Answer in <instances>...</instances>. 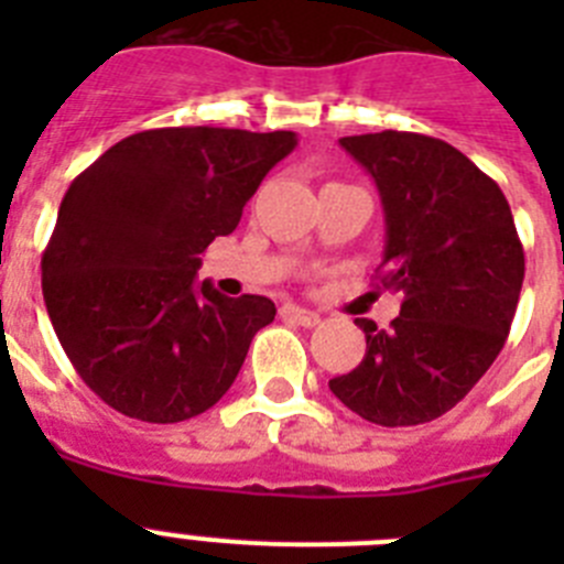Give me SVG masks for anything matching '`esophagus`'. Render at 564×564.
<instances>
[{
	"instance_id": "34e87169",
	"label": "esophagus",
	"mask_w": 564,
	"mask_h": 564,
	"mask_svg": "<svg viewBox=\"0 0 564 564\" xmlns=\"http://www.w3.org/2000/svg\"><path fill=\"white\" fill-rule=\"evenodd\" d=\"M282 318H288V322H293V325H302V327H316L318 325V313L307 311V307H299V305L282 307Z\"/></svg>"
}]
</instances>
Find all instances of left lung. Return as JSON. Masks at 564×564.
Wrapping results in <instances>:
<instances>
[{
    "mask_svg": "<svg viewBox=\"0 0 564 564\" xmlns=\"http://www.w3.org/2000/svg\"><path fill=\"white\" fill-rule=\"evenodd\" d=\"M338 143L381 194L378 279L403 302L390 330L356 318L367 352L330 390L378 426L430 423L486 376L511 330L525 276L514 217L500 186L446 141L387 129Z\"/></svg>",
    "mask_w": 564,
    "mask_h": 564,
    "instance_id": "left-lung-1",
    "label": "left lung"
}]
</instances>
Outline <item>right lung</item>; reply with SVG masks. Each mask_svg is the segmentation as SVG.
I'll use <instances>...</instances> for the list:
<instances>
[{"mask_svg": "<svg viewBox=\"0 0 564 564\" xmlns=\"http://www.w3.org/2000/svg\"><path fill=\"white\" fill-rule=\"evenodd\" d=\"M293 132L169 127L129 134L69 183L42 257L50 322L82 381L121 415L212 410L276 316L271 299L197 282Z\"/></svg>", "mask_w": 564, "mask_h": 564, "instance_id": "obj_1", "label": "right lung"}]
</instances>
